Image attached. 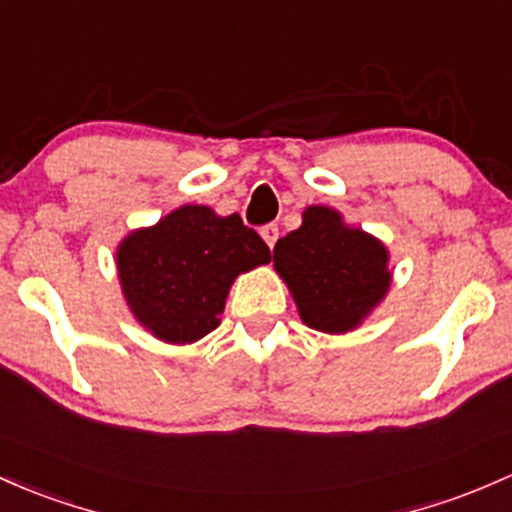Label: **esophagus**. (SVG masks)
Returning <instances> with one entry per match:
<instances>
[{
	"instance_id": "obj_1",
	"label": "esophagus",
	"mask_w": 512,
	"mask_h": 512,
	"mask_svg": "<svg viewBox=\"0 0 512 512\" xmlns=\"http://www.w3.org/2000/svg\"><path fill=\"white\" fill-rule=\"evenodd\" d=\"M261 236H263V241L268 244V249H273L278 241V224H268V227H263Z\"/></svg>"
}]
</instances>
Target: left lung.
Listing matches in <instances>:
<instances>
[{
	"mask_svg": "<svg viewBox=\"0 0 512 512\" xmlns=\"http://www.w3.org/2000/svg\"><path fill=\"white\" fill-rule=\"evenodd\" d=\"M381 239L351 227L342 212L310 205L295 232L278 239L273 268L288 285L300 320L327 334L361 327L386 300L393 273Z\"/></svg>",
	"mask_w": 512,
	"mask_h": 512,
	"instance_id": "8db88e82",
	"label": "left lung"
}]
</instances>
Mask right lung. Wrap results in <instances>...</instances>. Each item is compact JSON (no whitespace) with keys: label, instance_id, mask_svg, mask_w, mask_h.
<instances>
[{"label":"right lung","instance_id":"add662e5","mask_svg":"<svg viewBox=\"0 0 512 512\" xmlns=\"http://www.w3.org/2000/svg\"><path fill=\"white\" fill-rule=\"evenodd\" d=\"M271 261L239 214L183 205L119 241L117 271L136 322L166 344H192L219 327L236 276Z\"/></svg>","mask_w":512,"mask_h":512}]
</instances>
